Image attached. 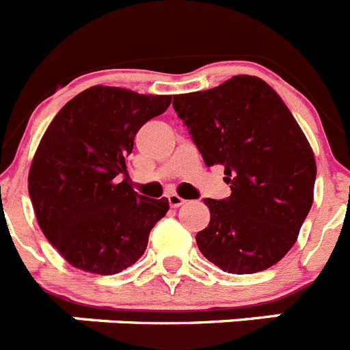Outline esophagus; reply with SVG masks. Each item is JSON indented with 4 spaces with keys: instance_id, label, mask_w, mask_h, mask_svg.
Segmentation results:
<instances>
[{
    "instance_id": "1",
    "label": "esophagus",
    "mask_w": 350,
    "mask_h": 350,
    "mask_svg": "<svg viewBox=\"0 0 350 350\" xmlns=\"http://www.w3.org/2000/svg\"><path fill=\"white\" fill-rule=\"evenodd\" d=\"M167 201H169L170 208H180L181 204H185V199L180 198L178 193H169V196H167Z\"/></svg>"
}]
</instances>
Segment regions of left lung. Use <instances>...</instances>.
<instances>
[{
  "label": "left lung",
  "instance_id": "obj_1",
  "mask_svg": "<svg viewBox=\"0 0 350 350\" xmlns=\"http://www.w3.org/2000/svg\"><path fill=\"white\" fill-rule=\"evenodd\" d=\"M208 167H224L231 196L204 199L210 224L196 234L202 256L230 274L281 260L313 204L317 165L306 137L275 90L256 76L174 96Z\"/></svg>",
  "mask_w": 350,
  "mask_h": 350
}]
</instances>
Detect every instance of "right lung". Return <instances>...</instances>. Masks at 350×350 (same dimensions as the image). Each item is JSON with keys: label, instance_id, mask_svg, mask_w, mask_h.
<instances>
[{"label": "right lung", "instance_id": "1", "mask_svg": "<svg viewBox=\"0 0 350 350\" xmlns=\"http://www.w3.org/2000/svg\"><path fill=\"white\" fill-rule=\"evenodd\" d=\"M170 99L96 85L70 99L44 133L28 192L46 239L76 269L101 275L128 269L165 217V198L131 189L126 157L137 131Z\"/></svg>", "mask_w": 350, "mask_h": 350}]
</instances>
